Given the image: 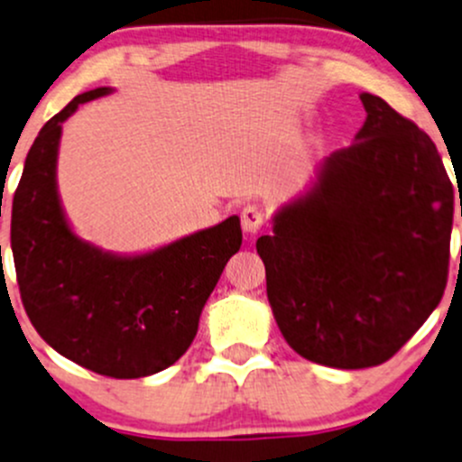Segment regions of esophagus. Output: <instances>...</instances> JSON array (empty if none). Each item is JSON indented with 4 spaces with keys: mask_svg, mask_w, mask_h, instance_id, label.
Returning <instances> with one entry per match:
<instances>
[{
    "mask_svg": "<svg viewBox=\"0 0 462 462\" xmlns=\"http://www.w3.org/2000/svg\"><path fill=\"white\" fill-rule=\"evenodd\" d=\"M241 226H244L247 235H256L265 226L263 208L256 206V203H247L244 210H241Z\"/></svg>",
    "mask_w": 462,
    "mask_h": 462,
    "instance_id": "34e87169",
    "label": "esophagus"
}]
</instances>
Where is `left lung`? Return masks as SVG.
<instances>
[{
    "label": "left lung",
    "mask_w": 462,
    "mask_h": 462,
    "mask_svg": "<svg viewBox=\"0 0 462 462\" xmlns=\"http://www.w3.org/2000/svg\"><path fill=\"white\" fill-rule=\"evenodd\" d=\"M365 124L261 236L268 300L288 346L338 370L381 365L448 285L454 188L430 134L363 92ZM462 215V206H460Z\"/></svg>",
    "instance_id": "obj_1"
}]
</instances>
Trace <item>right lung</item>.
Masks as SVG:
<instances>
[{
    "label": "right lung",
    "instance_id": "right-lung-1",
    "mask_svg": "<svg viewBox=\"0 0 462 462\" xmlns=\"http://www.w3.org/2000/svg\"><path fill=\"white\" fill-rule=\"evenodd\" d=\"M106 92L77 95L37 134L13 197L11 247L23 310L39 337L101 376L142 378L186 354L244 236L239 217H230L150 254L113 256L72 235L55 183L61 124Z\"/></svg>",
    "mask_w": 462,
    "mask_h": 462
}]
</instances>
